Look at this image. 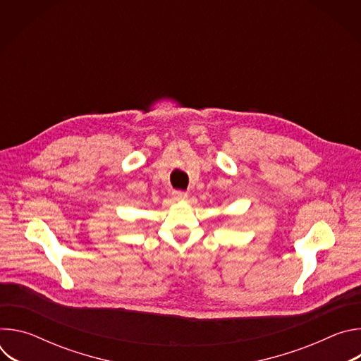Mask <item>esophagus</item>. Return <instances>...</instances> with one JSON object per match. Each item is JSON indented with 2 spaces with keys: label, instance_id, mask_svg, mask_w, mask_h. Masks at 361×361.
<instances>
[{
  "label": "esophagus",
  "instance_id": "esophagus-1",
  "mask_svg": "<svg viewBox=\"0 0 361 361\" xmlns=\"http://www.w3.org/2000/svg\"><path fill=\"white\" fill-rule=\"evenodd\" d=\"M173 198L177 201H184V200H187V192L176 190V191H173Z\"/></svg>",
  "mask_w": 361,
  "mask_h": 361
}]
</instances>
